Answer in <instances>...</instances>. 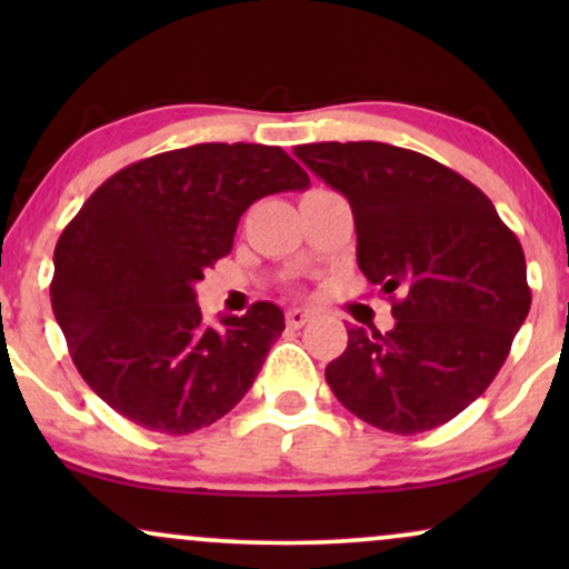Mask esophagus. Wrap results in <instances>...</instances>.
Instances as JSON below:
<instances>
[{"label": "esophagus", "instance_id": "1", "mask_svg": "<svg viewBox=\"0 0 569 569\" xmlns=\"http://www.w3.org/2000/svg\"><path fill=\"white\" fill-rule=\"evenodd\" d=\"M312 312L310 310H299V307H291L289 312H286V323H289V329H302V326L310 321Z\"/></svg>", "mask_w": 569, "mask_h": 569}]
</instances>
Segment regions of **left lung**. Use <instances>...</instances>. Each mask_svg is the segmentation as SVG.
Segmentation results:
<instances>
[{
	"mask_svg": "<svg viewBox=\"0 0 569 569\" xmlns=\"http://www.w3.org/2000/svg\"><path fill=\"white\" fill-rule=\"evenodd\" d=\"M352 208L358 267L393 302L396 326H350L326 367L345 409L388 433L460 415L495 380L530 312L519 238L452 168L380 141L293 149Z\"/></svg>",
	"mask_w": 569,
	"mask_h": 569,
	"instance_id": "8db88e82",
	"label": "left lung"
}]
</instances>
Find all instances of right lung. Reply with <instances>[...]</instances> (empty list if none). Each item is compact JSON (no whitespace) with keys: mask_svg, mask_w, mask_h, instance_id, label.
Wrapping results in <instances>:
<instances>
[{"mask_svg":"<svg viewBox=\"0 0 569 569\" xmlns=\"http://www.w3.org/2000/svg\"><path fill=\"white\" fill-rule=\"evenodd\" d=\"M280 147L194 143L109 176L56 246V321L82 380L136 426L187 436L248 393L286 329L272 302L202 323L194 283L232 251L246 208L307 189Z\"/></svg>","mask_w":569,"mask_h":569,"instance_id":"obj_1","label":"right lung"}]
</instances>
